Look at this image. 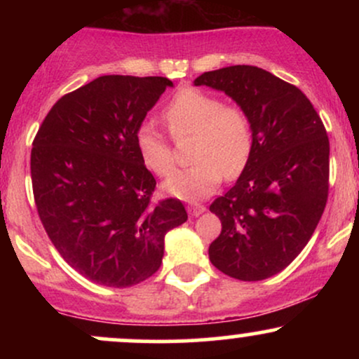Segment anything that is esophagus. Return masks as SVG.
Returning <instances> with one entry per match:
<instances>
[{"label":"esophagus","instance_id":"1","mask_svg":"<svg viewBox=\"0 0 359 359\" xmlns=\"http://www.w3.org/2000/svg\"><path fill=\"white\" fill-rule=\"evenodd\" d=\"M187 211H189V214H192V216H199V214H203L205 211V208L203 204L191 203L187 205Z\"/></svg>","mask_w":359,"mask_h":359}]
</instances>
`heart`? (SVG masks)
<instances>
[{
	"label": "heart",
	"mask_w": 359,
	"mask_h": 359,
	"mask_svg": "<svg viewBox=\"0 0 359 359\" xmlns=\"http://www.w3.org/2000/svg\"><path fill=\"white\" fill-rule=\"evenodd\" d=\"M163 118L177 143L192 140V167L175 172L165 191L184 201L209 196L221 179H236L245 170L253 151V130L248 113L238 104H222L219 97L203 89L185 88L168 101ZM137 148L143 163L158 177L175 168V150L154 123H143L137 131Z\"/></svg>",
	"instance_id": "heart-1"
}]
</instances>
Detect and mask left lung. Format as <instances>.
Segmentation results:
<instances>
[{"instance_id":"left-lung-1","label":"left lung","mask_w":359,"mask_h":359,"mask_svg":"<svg viewBox=\"0 0 359 359\" xmlns=\"http://www.w3.org/2000/svg\"><path fill=\"white\" fill-rule=\"evenodd\" d=\"M248 113L253 151L238 182L209 205L221 234L209 259L228 277L258 282L290 265L314 234L329 194V138L309 97L255 65L204 72Z\"/></svg>"}]
</instances>
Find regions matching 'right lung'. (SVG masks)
Instances as JSON below:
<instances>
[{
	"label": "right lung",
	"instance_id": "obj_1",
	"mask_svg": "<svg viewBox=\"0 0 359 359\" xmlns=\"http://www.w3.org/2000/svg\"><path fill=\"white\" fill-rule=\"evenodd\" d=\"M168 86L158 76H101L62 96L34 138L40 221L60 257L101 285L150 278L167 231L187 221L179 199L151 201L156 182L135 142Z\"/></svg>",
	"mask_w": 359,
	"mask_h": 359
}]
</instances>
